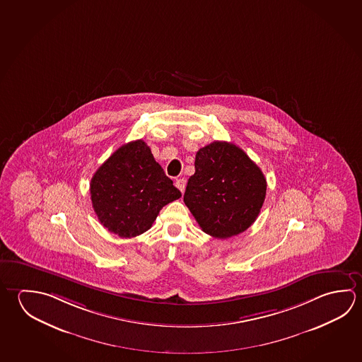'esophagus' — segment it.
Masks as SVG:
<instances>
[{"label": "esophagus", "mask_w": 362, "mask_h": 362, "mask_svg": "<svg viewBox=\"0 0 362 362\" xmlns=\"http://www.w3.org/2000/svg\"><path fill=\"white\" fill-rule=\"evenodd\" d=\"M175 187L183 193L184 189H185V180L183 178L177 179L175 180Z\"/></svg>", "instance_id": "1"}]
</instances>
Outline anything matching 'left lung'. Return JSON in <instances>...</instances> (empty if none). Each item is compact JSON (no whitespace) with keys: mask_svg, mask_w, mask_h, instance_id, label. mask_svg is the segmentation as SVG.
<instances>
[{"mask_svg":"<svg viewBox=\"0 0 362 362\" xmlns=\"http://www.w3.org/2000/svg\"><path fill=\"white\" fill-rule=\"evenodd\" d=\"M194 168L184 203L203 231L218 239L245 231L266 198V178L258 165L240 147L215 141L197 151Z\"/></svg>","mask_w":362,"mask_h":362,"instance_id":"8db88e82","label":"left lung"}]
</instances>
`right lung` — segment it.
<instances>
[{
    "label": "right lung",
    "mask_w": 362,
    "mask_h": 362,
    "mask_svg": "<svg viewBox=\"0 0 362 362\" xmlns=\"http://www.w3.org/2000/svg\"><path fill=\"white\" fill-rule=\"evenodd\" d=\"M91 202L99 221L121 238L153 226L160 209L182 197L142 140L119 147L91 178Z\"/></svg>",
    "instance_id": "obj_1"
}]
</instances>
